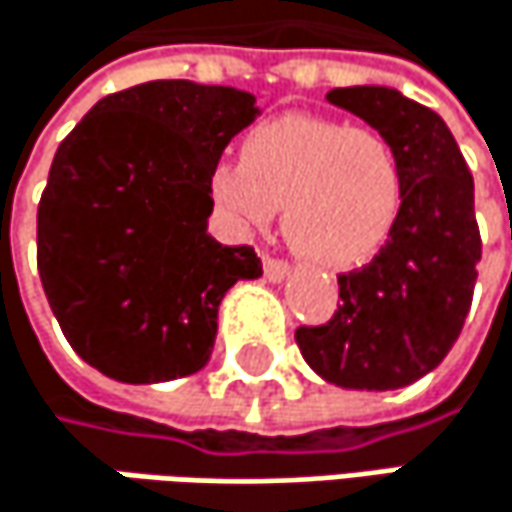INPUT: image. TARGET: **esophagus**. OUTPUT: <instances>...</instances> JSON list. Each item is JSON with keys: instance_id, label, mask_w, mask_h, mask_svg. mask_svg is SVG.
Masks as SVG:
<instances>
[{"instance_id": "esophagus-1", "label": "esophagus", "mask_w": 512, "mask_h": 512, "mask_svg": "<svg viewBox=\"0 0 512 512\" xmlns=\"http://www.w3.org/2000/svg\"><path fill=\"white\" fill-rule=\"evenodd\" d=\"M288 274H291L288 262H283V259H274V256H265V277H268L271 283H283Z\"/></svg>"}]
</instances>
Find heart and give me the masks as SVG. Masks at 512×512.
I'll use <instances>...</instances> for the list:
<instances>
[{"mask_svg":"<svg viewBox=\"0 0 512 512\" xmlns=\"http://www.w3.org/2000/svg\"><path fill=\"white\" fill-rule=\"evenodd\" d=\"M209 191L241 229H265L286 206V238L303 259L353 268L398 224L404 161L380 129L286 114L256 126L241 144V164H218Z\"/></svg>","mask_w":512,"mask_h":512,"instance_id":"1","label":"heart"}]
</instances>
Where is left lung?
I'll list each match as a JSON object with an SVG mask.
<instances>
[{"label": "left lung", "instance_id": "left-lung-1", "mask_svg": "<svg viewBox=\"0 0 512 512\" xmlns=\"http://www.w3.org/2000/svg\"><path fill=\"white\" fill-rule=\"evenodd\" d=\"M327 99L380 129L404 161V206L380 253L339 277L327 324L297 327L309 368L345 389L416 383L454 348L478 280L475 182L445 120L395 88H336Z\"/></svg>", "mask_w": 512, "mask_h": 512}]
</instances>
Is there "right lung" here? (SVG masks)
<instances>
[{"instance_id": "right-lung-1", "label": "right lung", "mask_w": 512, "mask_h": 512, "mask_svg": "<svg viewBox=\"0 0 512 512\" xmlns=\"http://www.w3.org/2000/svg\"><path fill=\"white\" fill-rule=\"evenodd\" d=\"M256 96L159 79L102 96L61 141L37 206V271L70 348L120 383L200 371L218 306L262 277L253 247L206 226L212 170Z\"/></svg>"}]
</instances>
